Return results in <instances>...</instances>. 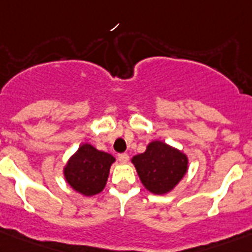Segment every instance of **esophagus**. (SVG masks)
I'll list each match as a JSON object with an SVG mask.
<instances>
[{
	"mask_svg": "<svg viewBox=\"0 0 252 252\" xmlns=\"http://www.w3.org/2000/svg\"><path fill=\"white\" fill-rule=\"evenodd\" d=\"M118 159L122 162V163H126V162H128V159H129V156H128L126 153H120V154H118Z\"/></svg>",
	"mask_w": 252,
	"mask_h": 252,
	"instance_id": "34e87169",
	"label": "esophagus"
}]
</instances>
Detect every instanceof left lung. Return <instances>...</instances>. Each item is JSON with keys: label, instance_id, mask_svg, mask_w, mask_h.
<instances>
[{"label": "left lung", "instance_id": "1", "mask_svg": "<svg viewBox=\"0 0 252 252\" xmlns=\"http://www.w3.org/2000/svg\"><path fill=\"white\" fill-rule=\"evenodd\" d=\"M132 162L142 184L156 195L166 193L175 187L188 165L187 157L182 152L162 141L150 142L145 153L134 156Z\"/></svg>", "mask_w": 252, "mask_h": 252}]
</instances>
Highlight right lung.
Here are the masks:
<instances>
[{
    "mask_svg": "<svg viewBox=\"0 0 252 252\" xmlns=\"http://www.w3.org/2000/svg\"><path fill=\"white\" fill-rule=\"evenodd\" d=\"M115 158L85 144L69 159L64 174L70 186L85 196L96 195L106 186Z\"/></svg>",
    "mask_w": 252,
    "mask_h": 252,
    "instance_id": "obj_1",
    "label": "right lung"
}]
</instances>
